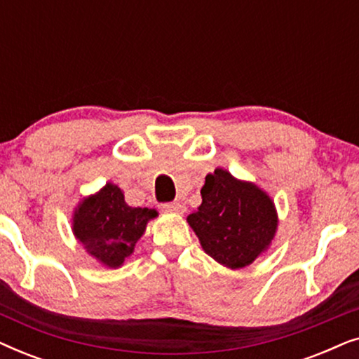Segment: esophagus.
<instances>
[{"instance_id":"obj_1","label":"esophagus","mask_w":359,"mask_h":359,"mask_svg":"<svg viewBox=\"0 0 359 359\" xmlns=\"http://www.w3.org/2000/svg\"><path fill=\"white\" fill-rule=\"evenodd\" d=\"M161 209L165 212H175V214H184L186 212V205L181 203H168V204H161Z\"/></svg>"}]
</instances>
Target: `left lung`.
Masks as SVG:
<instances>
[{
	"instance_id": "1",
	"label": "left lung",
	"mask_w": 359,
	"mask_h": 359,
	"mask_svg": "<svg viewBox=\"0 0 359 359\" xmlns=\"http://www.w3.org/2000/svg\"><path fill=\"white\" fill-rule=\"evenodd\" d=\"M201 196L203 203L186 220L210 258L225 268L242 269L268 252L279 219L266 191L215 168L205 176Z\"/></svg>"
}]
</instances>
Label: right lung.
Masks as SVG:
<instances>
[{
    "mask_svg": "<svg viewBox=\"0 0 359 359\" xmlns=\"http://www.w3.org/2000/svg\"><path fill=\"white\" fill-rule=\"evenodd\" d=\"M155 217H158L155 209L127 204L124 191L109 181L78 203L73 210L72 232L91 258L116 269L134 253L147 224Z\"/></svg>",
    "mask_w": 359,
    "mask_h": 359,
    "instance_id": "right-lung-1",
    "label": "right lung"
}]
</instances>
